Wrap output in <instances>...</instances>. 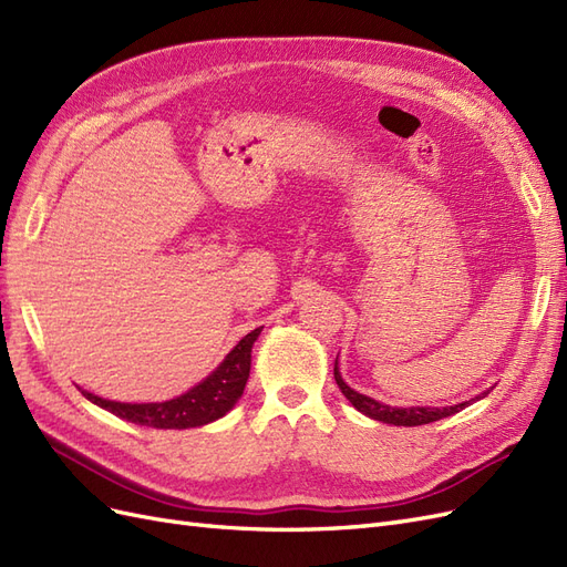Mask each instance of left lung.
<instances>
[{
	"mask_svg": "<svg viewBox=\"0 0 567 567\" xmlns=\"http://www.w3.org/2000/svg\"><path fill=\"white\" fill-rule=\"evenodd\" d=\"M333 375H336V383L340 388V392L346 394V398L352 402V406L357 411H362V414L375 419V421H383V423H392V425H425V423H433V421H440V419H447L452 414H456V411L466 409L471 402H461V404H454V406H442V409H431V406H409V409H398V406H388V404H381L375 402L371 398H367V394L352 390L346 381L340 379V371H338V362L333 367ZM487 394V392H485Z\"/></svg>",
	"mask_w": 567,
	"mask_h": 567,
	"instance_id": "left-lung-1",
	"label": "left lung"
}]
</instances>
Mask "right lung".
Segmentation results:
<instances>
[{
  "label": "right lung",
  "instance_id": "add662e5",
  "mask_svg": "<svg viewBox=\"0 0 567 567\" xmlns=\"http://www.w3.org/2000/svg\"><path fill=\"white\" fill-rule=\"evenodd\" d=\"M260 331L262 326L238 340V346L227 354L225 362H221L203 383L184 392L182 398L151 404L111 402L104 398H96L92 392H84V398L120 419L148 427H177V431H182V427H196L217 421L225 416L236 404V400L244 394L250 375L252 342L260 336Z\"/></svg>",
  "mask_w": 567,
  "mask_h": 567
}]
</instances>
